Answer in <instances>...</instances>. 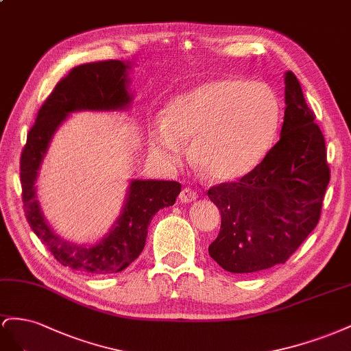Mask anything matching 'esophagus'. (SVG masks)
Segmentation results:
<instances>
[{
  "instance_id": "obj_1",
  "label": "esophagus",
  "mask_w": 351,
  "mask_h": 351,
  "mask_svg": "<svg viewBox=\"0 0 351 351\" xmlns=\"http://www.w3.org/2000/svg\"><path fill=\"white\" fill-rule=\"evenodd\" d=\"M197 197H198V194L195 189L189 188V186L184 188L181 194H179V199H181L182 203H191V202H194V199H197Z\"/></svg>"
}]
</instances>
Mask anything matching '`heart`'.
<instances>
[{
	"mask_svg": "<svg viewBox=\"0 0 351 351\" xmlns=\"http://www.w3.org/2000/svg\"><path fill=\"white\" fill-rule=\"evenodd\" d=\"M281 104L272 88L245 79H215L178 95L163 122L148 131V149L157 162L179 167L191 143L197 167L216 181L243 178L272 145Z\"/></svg>",
	"mask_w": 351,
	"mask_h": 351,
	"instance_id": "heart-1",
	"label": "heart"
}]
</instances>
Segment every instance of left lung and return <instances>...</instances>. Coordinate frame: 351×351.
Segmentation results:
<instances>
[{
  "label": "left lung",
  "instance_id": "obj_1",
  "mask_svg": "<svg viewBox=\"0 0 351 351\" xmlns=\"http://www.w3.org/2000/svg\"><path fill=\"white\" fill-rule=\"evenodd\" d=\"M285 114L279 141L237 182L213 185L220 231L208 254L232 274L285 263L316 228L331 178L325 138L298 79L285 73Z\"/></svg>",
  "mask_w": 351,
  "mask_h": 351
}]
</instances>
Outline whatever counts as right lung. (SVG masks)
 <instances>
[{
  "instance_id": "right-lung-1",
  "label": "right lung",
  "mask_w": 351,
  "mask_h": 351,
  "mask_svg": "<svg viewBox=\"0 0 351 351\" xmlns=\"http://www.w3.org/2000/svg\"><path fill=\"white\" fill-rule=\"evenodd\" d=\"M119 60L73 67L41 106L20 157L23 208L29 226L58 263L81 274L108 275L126 269L141 254L148 225L160 208L173 206L181 193L176 181H141L129 188L123 212L110 234L93 247L66 241L49 228L38 204L35 181L51 136L66 116L77 110H116L131 103L126 70Z\"/></svg>"
}]
</instances>
